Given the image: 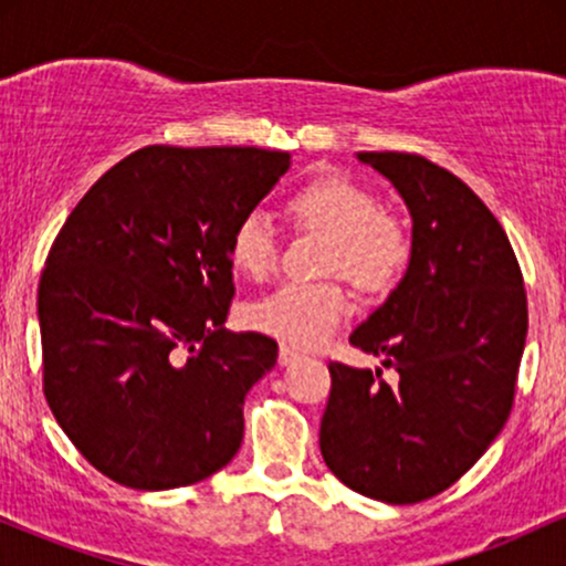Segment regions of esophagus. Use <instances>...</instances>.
I'll list each match as a JSON object with an SVG mask.
<instances>
[{"mask_svg": "<svg viewBox=\"0 0 566 566\" xmlns=\"http://www.w3.org/2000/svg\"><path fill=\"white\" fill-rule=\"evenodd\" d=\"M301 359H303V350L290 348V346H282V348H279V365H282V367L295 365V361H301Z\"/></svg>", "mask_w": 566, "mask_h": 566, "instance_id": "esophagus-1", "label": "esophagus"}]
</instances>
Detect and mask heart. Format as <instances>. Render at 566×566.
I'll return each mask as SVG.
<instances>
[{"label":"heart","mask_w":566,"mask_h":566,"mask_svg":"<svg viewBox=\"0 0 566 566\" xmlns=\"http://www.w3.org/2000/svg\"><path fill=\"white\" fill-rule=\"evenodd\" d=\"M290 216L329 237L327 271H343L365 290L391 287L409 263V233L399 220L380 210L367 186L348 175H319L292 193ZM237 271L263 279L274 271L276 233L263 210L239 218L229 239ZM350 308L340 282H290L250 308V324L292 348H316L340 327Z\"/></svg>","instance_id":"obj_1"}]
</instances>
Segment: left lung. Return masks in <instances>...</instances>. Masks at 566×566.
Instances as JSON below:
<instances>
[{
	"instance_id": "obj_1",
	"label": "left lung",
	"mask_w": 566,
	"mask_h": 566,
	"mask_svg": "<svg viewBox=\"0 0 566 566\" xmlns=\"http://www.w3.org/2000/svg\"><path fill=\"white\" fill-rule=\"evenodd\" d=\"M356 159L391 180L412 218L405 276L348 337L399 380L329 361L319 447L350 490L407 505L452 486L503 431L527 295L503 226L463 180L415 154Z\"/></svg>"
}]
</instances>
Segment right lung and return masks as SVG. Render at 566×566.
<instances>
[{"label":"right lung","instance_id":"add662e5","mask_svg":"<svg viewBox=\"0 0 566 566\" xmlns=\"http://www.w3.org/2000/svg\"><path fill=\"white\" fill-rule=\"evenodd\" d=\"M255 146H146L84 193L39 279L44 396L97 471L133 490L231 463L276 340L229 333V239L290 170Z\"/></svg>","mask_w":566,"mask_h":566}]
</instances>
